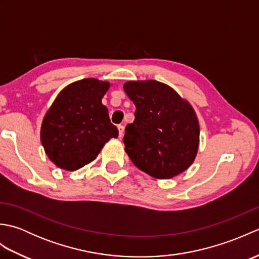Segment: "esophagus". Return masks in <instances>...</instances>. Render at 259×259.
I'll return each instance as SVG.
<instances>
[{
	"mask_svg": "<svg viewBox=\"0 0 259 259\" xmlns=\"http://www.w3.org/2000/svg\"><path fill=\"white\" fill-rule=\"evenodd\" d=\"M118 130H119V137L121 138V137L123 136V133H124V126L119 124V125H118Z\"/></svg>",
	"mask_w": 259,
	"mask_h": 259,
	"instance_id": "esophagus-1",
	"label": "esophagus"
}]
</instances>
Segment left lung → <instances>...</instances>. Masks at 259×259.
Here are the masks:
<instances>
[{"label": "left lung", "instance_id": "left-lung-1", "mask_svg": "<svg viewBox=\"0 0 259 259\" xmlns=\"http://www.w3.org/2000/svg\"><path fill=\"white\" fill-rule=\"evenodd\" d=\"M123 90L135 103V121L125 126L123 144L131 161L158 179L172 178L194 162L199 123L190 104L156 80L129 81Z\"/></svg>", "mask_w": 259, "mask_h": 259}]
</instances>
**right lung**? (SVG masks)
<instances>
[{
  "instance_id": "1",
  "label": "right lung",
  "mask_w": 259,
  "mask_h": 259,
  "mask_svg": "<svg viewBox=\"0 0 259 259\" xmlns=\"http://www.w3.org/2000/svg\"><path fill=\"white\" fill-rule=\"evenodd\" d=\"M109 87V82L92 78L73 82L59 93L46 113L41 142L59 168H82L95 160L106 142L118 137L101 102Z\"/></svg>"
}]
</instances>
